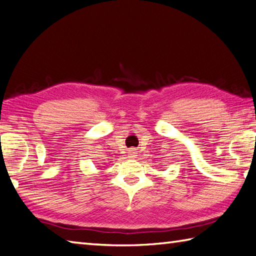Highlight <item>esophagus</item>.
<instances>
[{
	"label": "esophagus",
	"instance_id": "34e87169",
	"mask_svg": "<svg viewBox=\"0 0 256 256\" xmlns=\"http://www.w3.org/2000/svg\"><path fill=\"white\" fill-rule=\"evenodd\" d=\"M136 150L135 148H130L128 150V155H130V158H134V156H136Z\"/></svg>",
	"mask_w": 256,
	"mask_h": 256
}]
</instances>
